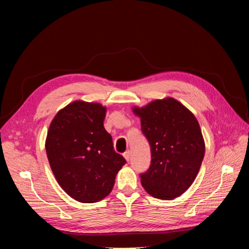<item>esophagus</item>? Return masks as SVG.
Wrapping results in <instances>:
<instances>
[{
  "label": "esophagus",
  "instance_id": "esophagus-1",
  "mask_svg": "<svg viewBox=\"0 0 249 249\" xmlns=\"http://www.w3.org/2000/svg\"><path fill=\"white\" fill-rule=\"evenodd\" d=\"M124 159L129 162L130 161V158H131V155H130V150H126V152H124Z\"/></svg>",
  "mask_w": 249,
  "mask_h": 249
}]
</instances>
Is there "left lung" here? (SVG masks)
Segmentation results:
<instances>
[{"mask_svg":"<svg viewBox=\"0 0 249 249\" xmlns=\"http://www.w3.org/2000/svg\"><path fill=\"white\" fill-rule=\"evenodd\" d=\"M150 145L152 162L141 184L152 196L170 200L182 195L196 178L205 156L197 119L178 101L166 97L133 107Z\"/></svg>","mask_w":249,"mask_h":249,"instance_id":"left-lung-1","label":"left lung"}]
</instances>
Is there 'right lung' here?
I'll list each match as a JSON object with an SVG mask.
<instances>
[{"label":"right lung","instance_id":"add662e5","mask_svg":"<svg viewBox=\"0 0 249 249\" xmlns=\"http://www.w3.org/2000/svg\"><path fill=\"white\" fill-rule=\"evenodd\" d=\"M106 111L99 103L74 101L57 113L49 127L46 150L52 171L60 187L80 202L109 195L125 164L104 127Z\"/></svg>","mask_w":249,"mask_h":249}]
</instances>
